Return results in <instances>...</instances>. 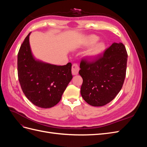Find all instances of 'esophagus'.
<instances>
[{
    "label": "esophagus",
    "instance_id": "esophagus-1",
    "mask_svg": "<svg viewBox=\"0 0 147 147\" xmlns=\"http://www.w3.org/2000/svg\"><path fill=\"white\" fill-rule=\"evenodd\" d=\"M80 70V67L78 64L77 63H74L72 64V72L74 75H76L78 74V72Z\"/></svg>",
    "mask_w": 147,
    "mask_h": 147
}]
</instances>
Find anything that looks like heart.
Returning <instances> with one entry per match:
<instances>
[{"label":"heart","instance_id":"b5f03b06","mask_svg":"<svg viewBox=\"0 0 147 147\" xmlns=\"http://www.w3.org/2000/svg\"><path fill=\"white\" fill-rule=\"evenodd\" d=\"M97 40H98V37H96V35H90L89 36L85 42L86 46H90L96 43ZM105 45L103 43H99L96 44L92 48H91L90 50H89L88 53V55L89 56H95L97 55H99L102 51L104 50Z\"/></svg>","mask_w":147,"mask_h":147}]
</instances>
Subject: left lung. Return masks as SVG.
I'll return each mask as SVG.
<instances>
[{
	"label": "left lung",
	"instance_id": "obj_1",
	"mask_svg": "<svg viewBox=\"0 0 147 147\" xmlns=\"http://www.w3.org/2000/svg\"><path fill=\"white\" fill-rule=\"evenodd\" d=\"M127 60V51L122 43H113L94 60L82 59L80 92L88 104L104 106L116 97L126 77Z\"/></svg>",
	"mask_w": 147,
	"mask_h": 147
}]
</instances>
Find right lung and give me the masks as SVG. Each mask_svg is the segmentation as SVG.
I'll return each mask as SVG.
<instances>
[{"label":"right lung","instance_id":"add662e5","mask_svg":"<svg viewBox=\"0 0 147 147\" xmlns=\"http://www.w3.org/2000/svg\"><path fill=\"white\" fill-rule=\"evenodd\" d=\"M29 35L21 44L18 54V76L24 95L38 107L56 105L72 78L69 63L56 65L35 61L31 53Z\"/></svg>","mask_w":147,"mask_h":147}]
</instances>
